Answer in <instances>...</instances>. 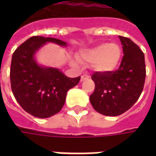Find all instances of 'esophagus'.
I'll return each instance as SVG.
<instances>
[{
    "label": "esophagus",
    "mask_w": 156,
    "mask_h": 156,
    "mask_svg": "<svg viewBox=\"0 0 156 156\" xmlns=\"http://www.w3.org/2000/svg\"><path fill=\"white\" fill-rule=\"evenodd\" d=\"M87 79H88V75H83L81 76V81H85V80H87Z\"/></svg>",
    "instance_id": "obj_1"
}]
</instances>
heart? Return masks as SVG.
Wrapping results in <instances>:
<instances>
[{
    "label": "heart",
    "mask_w": 156,
    "mask_h": 156,
    "mask_svg": "<svg viewBox=\"0 0 156 156\" xmlns=\"http://www.w3.org/2000/svg\"><path fill=\"white\" fill-rule=\"evenodd\" d=\"M122 50L116 43H101L84 49L80 53L78 59L81 62L91 63L94 72L108 73L116 69L121 62ZM71 63L75 66L79 65L77 59H71Z\"/></svg>",
    "instance_id": "1"
}]
</instances>
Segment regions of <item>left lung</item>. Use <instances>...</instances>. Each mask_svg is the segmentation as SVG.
<instances>
[{
	"mask_svg": "<svg viewBox=\"0 0 156 156\" xmlns=\"http://www.w3.org/2000/svg\"><path fill=\"white\" fill-rule=\"evenodd\" d=\"M123 54L120 68L108 73L92 75L95 84L90 102L98 113L117 116L135 104L141 95L146 76L144 54L129 38L119 36Z\"/></svg>",
	"mask_w": 156,
	"mask_h": 156,
	"instance_id": "8db88e82",
	"label": "left lung"
}]
</instances>
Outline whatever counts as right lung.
Instances as JSON below:
<instances>
[{
    "label": "right lung",
    "mask_w": 156,
    "mask_h": 156,
    "mask_svg": "<svg viewBox=\"0 0 156 156\" xmlns=\"http://www.w3.org/2000/svg\"><path fill=\"white\" fill-rule=\"evenodd\" d=\"M47 43L68 47L51 37L33 36L14 52L10 68L11 88L17 102L31 115L48 118L62 108L66 95L81 77L69 78L59 69L39 64L36 54Z\"/></svg>",
    "instance_id": "right-lung-1"
}]
</instances>
